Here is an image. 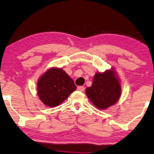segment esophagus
I'll return each mask as SVG.
<instances>
[{
  "instance_id": "34e87169",
  "label": "esophagus",
  "mask_w": 154,
  "mask_h": 154,
  "mask_svg": "<svg viewBox=\"0 0 154 154\" xmlns=\"http://www.w3.org/2000/svg\"><path fill=\"white\" fill-rule=\"evenodd\" d=\"M77 90H79L80 91H85V87H83V86L77 87Z\"/></svg>"
}]
</instances>
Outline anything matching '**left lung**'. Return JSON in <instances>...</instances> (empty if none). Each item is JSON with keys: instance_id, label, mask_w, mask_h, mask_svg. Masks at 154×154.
<instances>
[{"instance_id": "obj_1", "label": "left lung", "mask_w": 154, "mask_h": 154, "mask_svg": "<svg viewBox=\"0 0 154 154\" xmlns=\"http://www.w3.org/2000/svg\"><path fill=\"white\" fill-rule=\"evenodd\" d=\"M122 88L113 69L96 73L92 85L86 89V94L97 108L106 109L119 100Z\"/></svg>"}]
</instances>
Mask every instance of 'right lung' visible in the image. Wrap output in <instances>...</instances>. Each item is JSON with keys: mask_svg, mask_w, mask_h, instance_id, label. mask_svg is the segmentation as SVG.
I'll return each mask as SVG.
<instances>
[{"mask_svg": "<svg viewBox=\"0 0 154 154\" xmlns=\"http://www.w3.org/2000/svg\"><path fill=\"white\" fill-rule=\"evenodd\" d=\"M40 100L50 107L63 102L76 90L74 81L61 68L52 67L45 72L37 83Z\"/></svg>", "mask_w": 154, "mask_h": 154, "instance_id": "add662e5", "label": "right lung"}]
</instances>
